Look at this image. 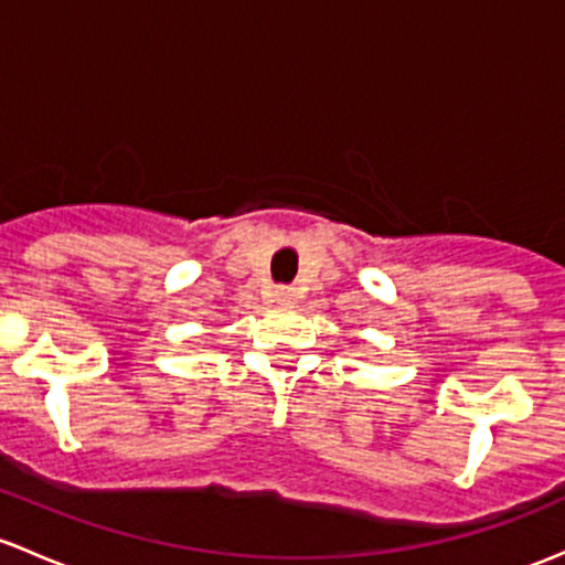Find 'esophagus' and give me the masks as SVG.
<instances>
[{
    "label": "esophagus",
    "instance_id": "34e87169",
    "mask_svg": "<svg viewBox=\"0 0 565 565\" xmlns=\"http://www.w3.org/2000/svg\"><path fill=\"white\" fill-rule=\"evenodd\" d=\"M273 300H276L278 306H289V302H295V289L292 287H276L273 289Z\"/></svg>",
    "mask_w": 565,
    "mask_h": 565
}]
</instances>
